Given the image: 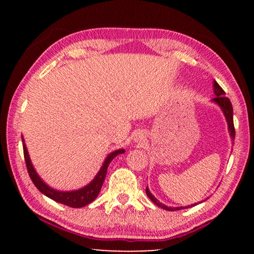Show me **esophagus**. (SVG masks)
<instances>
[{
  "label": "esophagus",
  "mask_w": 254,
  "mask_h": 254,
  "mask_svg": "<svg viewBox=\"0 0 254 254\" xmlns=\"http://www.w3.org/2000/svg\"><path fill=\"white\" fill-rule=\"evenodd\" d=\"M144 140H145L144 133H142V132L136 133L135 136H134V141H135V142H137V143H142V142H144Z\"/></svg>",
  "instance_id": "1"
}]
</instances>
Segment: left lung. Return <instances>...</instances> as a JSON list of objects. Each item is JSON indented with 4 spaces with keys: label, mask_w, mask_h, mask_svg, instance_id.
<instances>
[{
    "label": "left lung",
    "mask_w": 254,
    "mask_h": 254,
    "mask_svg": "<svg viewBox=\"0 0 254 254\" xmlns=\"http://www.w3.org/2000/svg\"><path fill=\"white\" fill-rule=\"evenodd\" d=\"M213 88H214V94L216 95V97L213 98L212 102L215 103V104L218 105V107L222 110L223 114H224L225 120L227 122V128H229V132H230V136L232 140L235 139V130H234V123H233V107H232L231 104V101L229 98L225 97V92L223 91L222 87L220 85L217 84L216 80H213ZM145 192H147V195L150 199H151L154 204L159 207H161L166 210H170V212H174V210H180V209H185V208H189V207H192V206H196L200 203H203V201H198V203H195V204H191V205H188V206H179V207H171V206H166L165 204H162L159 201L156 197H154L151 191L149 190V188L147 187L145 188Z\"/></svg>",
    "instance_id": "8db88e82"
}]
</instances>
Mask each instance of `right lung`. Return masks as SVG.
<instances>
[{
    "label": "right lung",
    "instance_id": "right-lung-1",
    "mask_svg": "<svg viewBox=\"0 0 254 254\" xmlns=\"http://www.w3.org/2000/svg\"><path fill=\"white\" fill-rule=\"evenodd\" d=\"M22 142H23L24 160H25V163H27L28 173H29L30 178L32 180V183L34 184V186L38 188V190L41 191L42 194L46 195L47 197H49V198L57 201V203L67 205L69 206V207H74V208L84 207V206L92 203L93 200H95V198L101 191L103 183H104L105 177H106L107 168H109L111 161L113 160L118 154H122L126 152V150L124 149H118L115 150V151L109 153L106 156L104 162H103L101 169L98 170V173L96 174V176L94 177V179L91 183L79 189H76V190L64 191V190H57V189H54L53 187H50L49 185H47L44 180H42V178L38 175V173L32 165L31 159H30L28 149H27V145L24 143L23 135H22Z\"/></svg>",
    "mask_w": 254,
    "mask_h": 254
}]
</instances>
